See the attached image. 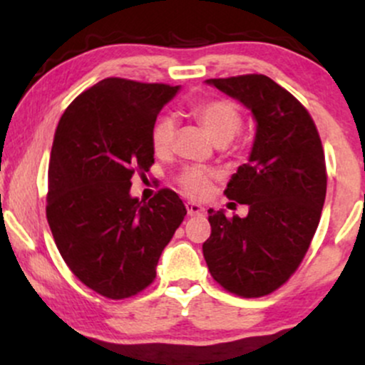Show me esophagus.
<instances>
[{
	"mask_svg": "<svg viewBox=\"0 0 365 365\" xmlns=\"http://www.w3.org/2000/svg\"><path fill=\"white\" fill-rule=\"evenodd\" d=\"M185 207H187L188 216H202L204 212H206V209L197 202H187Z\"/></svg>",
	"mask_w": 365,
	"mask_h": 365,
	"instance_id": "obj_1",
	"label": "esophagus"
}]
</instances>
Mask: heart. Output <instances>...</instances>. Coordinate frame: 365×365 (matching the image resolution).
Masks as SVG:
<instances>
[{"label":"heart","instance_id":"b5f03b06","mask_svg":"<svg viewBox=\"0 0 365 365\" xmlns=\"http://www.w3.org/2000/svg\"><path fill=\"white\" fill-rule=\"evenodd\" d=\"M194 116L215 142H230L242 128V116L232 103L228 101H207L194 108ZM177 123L171 116H163L153 127V148L158 154L168 153L175 139ZM215 173L202 168H188L180 177V185L188 195L204 197L211 192V183Z\"/></svg>","mask_w":365,"mask_h":365}]
</instances>
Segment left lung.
I'll return each mask as SVG.
<instances>
[{
    "mask_svg": "<svg viewBox=\"0 0 365 365\" xmlns=\"http://www.w3.org/2000/svg\"><path fill=\"white\" fill-rule=\"evenodd\" d=\"M252 113L249 159L225 194L249 207L245 217L209 209L211 237L202 244L211 276L240 297L274 292L302 262L321 220L326 163L307 110L266 75L209 78Z\"/></svg>",
    "mask_w": 365,
    "mask_h": 365,
    "instance_id": "left-lung-1",
    "label": "left lung"
}]
</instances>
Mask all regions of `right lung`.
Segmentation results:
<instances>
[{
  "label": "right lung",
  "mask_w": 365,
  "mask_h": 365,
  "mask_svg": "<svg viewBox=\"0 0 365 365\" xmlns=\"http://www.w3.org/2000/svg\"><path fill=\"white\" fill-rule=\"evenodd\" d=\"M180 86L104 78L63 113L49 159V228L83 284L127 299L156 278L161 252L187 209L170 188L130 195L135 170L154 163L150 133Z\"/></svg>",
  "instance_id": "obj_1"
}]
</instances>
